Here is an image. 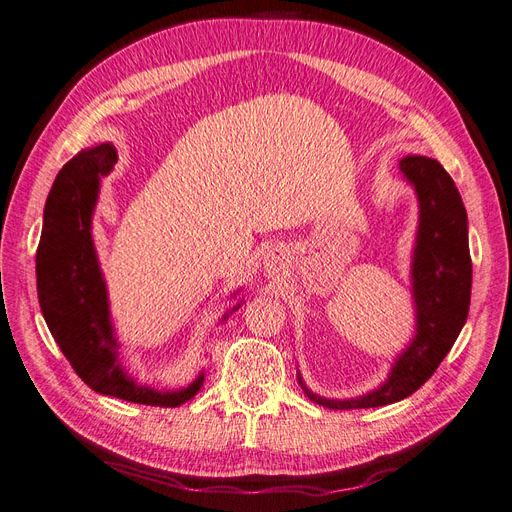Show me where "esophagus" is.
<instances>
[{"mask_svg": "<svg viewBox=\"0 0 512 512\" xmlns=\"http://www.w3.org/2000/svg\"><path fill=\"white\" fill-rule=\"evenodd\" d=\"M270 270H274V268H272V265H270Z\"/></svg>", "mask_w": 512, "mask_h": 512, "instance_id": "1", "label": "esophagus"}]
</instances>
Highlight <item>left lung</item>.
I'll use <instances>...</instances> for the list:
<instances>
[{
  "mask_svg": "<svg viewBox=\"0 0 512 512\" xmlns=\"http://www.w3.org/2000/svg\"><path fill=\"white\" fill-rule=\"evenodd\" d=\"M399 171L418 196V232L412 257V297L416 335L397 355L387 381L353 399H328L309 391L297 376L303 393L330 410L379 408L395 404L425 385L446 358L469 316L473 263L466 230V209L448 171L427 157H406Z\"/></svg>",
  "mask_w": 512,
  "mask_h": 512,
  "instance_id": "obj_1",
  "label": "left lung"
}]
</instances>
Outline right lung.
Instances as JSON below:
<instances>
[{"instance_id":"add662e5","label":"right lung","mask_w":512,"mask_h":512,"mask_svg":"<svg viewBox=\"0 0 512 512\" xmlns=\"http://www.w3.org/2000/svg\"><path fill=\"white\" fill-rule=\"evenodd\" d=\"M117 163L110 144L81 150L56 175L43 209L35 257L41 314L64 358L96 393L125 402L175 408L203 387L205 374L177 391L138 385L119 362V343L110 322L106 284L92 240V215L100 180ZM240 303L232 307L236 311ZM228 314L221 318L226 320Z\"/></svg>"}]
</instances>
